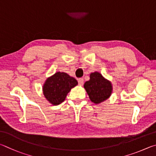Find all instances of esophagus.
Masks as SVG:
<instances>
[{
    "mask_svg": "<svg viewBox=\"0 0 156 156\" xmlns=\"http://www.w3.org/2000/svg\"><path fill=\"white\" fill-rule=\"evenodd\" d=\"M78 83H79V85L82 86L83 84V79H82V78L79 79V80H78Z\"/></svg>",
    "mask_w": 156,
    "mask_h": 156,
    "instance_id": "obj_1",
    "label": "esophagus"
}]
</instances>
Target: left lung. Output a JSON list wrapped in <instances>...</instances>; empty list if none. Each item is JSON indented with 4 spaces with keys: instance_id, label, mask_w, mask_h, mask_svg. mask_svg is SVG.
I'll use <instances>...</instances> for the list:
<instances>
[{
    "instance_id": "left-lung-1",
    "label": "left lung",
    "mask_w": 156,
    "mask_h": 156,
    "mask_svg": "<svg viewBox=\"0 0 156 156\" xmlns=\"http://www.w3.org/2000/svg\"><path fill=\"white\" fill-rule=\"evenodd\" d=\"M83 87L90 99L95 104L105 101L112 92V86L110 81L98 72L90 73V80L84 83Z\"/></svg>"
}]
</instances>
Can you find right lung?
I'll use <instances>...</instances> for the list:
<instances>
[{"label": "right lung", "instance_id": "add662e5", "mask_svg": "<svg viewBox=\"0 0 156 156\" xmlns=\"http://www.w3.org/2000/svg\"><path fill=\"white\" fill-rule=\"evenodd\" d=\"M77 84V81L67 73L57 72L46 79L42 87L43 93L49 103L57 105L64 101L70 90Z\"/></svg>", "mask_w": 156, "mask_h": 156}]
</instances>
